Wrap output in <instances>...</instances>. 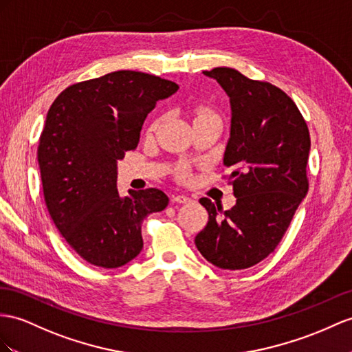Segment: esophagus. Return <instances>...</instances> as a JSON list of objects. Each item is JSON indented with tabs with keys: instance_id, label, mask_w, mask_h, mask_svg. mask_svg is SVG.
I'll list each match as a JSON object with an SVG mask.
<instances>
[{
	"instance_id": "esophagus-1",
	"label": "esophagus",
	"mask_w": 352,
	"mask_h": 352,
	"mask_svg": "<svg viewBox=\"0 0 352 352\" xmlns=\"http://www.w3.org/2000/svg\"><path fill=\"white\" fill-rule=\"evenodd\" d=\"M173 202H177V204H190L192 199L186 195H174L173 196Z\"/></svg>"
}]
</instances>
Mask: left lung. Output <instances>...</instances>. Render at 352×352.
Segmentation results:
<instances>
[{"instance_id":"8db88e82","label":"left lung","mask_w":352,"mask_h":352,"mask_svg":"<svg viewBox=\"0 0 352 352\" xmlns=\"http://www.w3.org/2000/svg\"><path fill=\"white\" fill-rule=\"evenodd\" d=\"M229 96L230 137L223 164L230 166L236 204L221 212L208 197L199 201L208 223L195 244L210 263L241 270L262 262L283 239L308 193L311 140L300 111L276 86L239 71H204Z\"/></svg>"}]
</instances>
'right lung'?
<instances>
[{
	"mask_svg": "<svg viewBox=\"0 0 352 352\" xmlns=\"http://www.w3.org/2000/svg\"><path fill=\"white\" fill-rule=\"evenodd\" d=\"M178 90L169 80L114 71L67 87L52 104L38 144L50 217L86 262L120 267L142 250L141 223L169 202L159 188L117 190V160L138 146L147 114Z\"/></svg>",
	"mask_w": 352,
	"mask_h": 352,
	"instance_id": "right-lung-1",
	"label": "right lung"
}]
</instances>
